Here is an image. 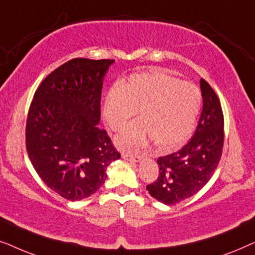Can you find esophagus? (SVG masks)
<instances>
[{"label": "esophagus", "instance_id": "obj_1", "mask_svg": "<svg viewBox=\"0 0 255 255\" xmlns=\"http://www.w3.org/2000/svg\"><path fill=\"white\" fill-rule=\"evenodd\" d=\"M122 158L127 159V160H130V161L138 162L139 160L141 159V155H139V154H128V153H123V154H122Z\"/></svg>", "mask_w": 255, "mask_h": 255}]
</instances>
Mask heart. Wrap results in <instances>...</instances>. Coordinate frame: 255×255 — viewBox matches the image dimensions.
<instances>
[{
  "label": "heart",
  "mask_w": 255,
  "mask_h": 255,
  "mask_svg": "<svg viewBox=\"0 0 255 255\" xmlns=\"http://www.w3.org/2000/svg\"><path fill=\"white\" fill-rule=\"evenodd\" d=\"M201 109V93L193 83L180 81L163 72L133 74L108 90L103 118L118 131L138 110L139 120L128 124L116 138L123 149H137L149 138L158 151L183 144L193 133Z\"/></svg>",
  "instance_id": "1"
}]
</instances>
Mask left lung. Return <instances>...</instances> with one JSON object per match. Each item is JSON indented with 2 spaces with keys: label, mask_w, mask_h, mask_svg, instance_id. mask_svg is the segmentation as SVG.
Segmentation results:
<instances>
[{
  "label": "left lung",
  "mask_w": 255,
  "mask_h": 255,
  "mask_svg": "<svg viewBox=\"0 0 255 255\" xmlns=\"http://www.w3.org/2000/svg\"><path fill=\"white\" fill-rule=\"evenodd\" d=\"M203 108L196 131L182 148L158 159L159 175L146 189L161 203L172 205L201 190L217 168L224 145V116L217 94L201 79Z\"/></svg>",
  "instance_id": "obj_1"
}]
</instances>
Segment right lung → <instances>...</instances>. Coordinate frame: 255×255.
Returning <instances> with one entry per match:
<instances>
[{
    "instance_id": "add662e5",
    "label": "right lung",
    "mask_w": 255,
    "mask_h": 255,
    "mask_svg": "<svg viewBox=\"0 0 255 255\" xmlns=\"http://www.w3.org/2000/svg\"><path fill=\"white\" fill-rule=\"evenodd\" d=\"M114 61L72 59L43 80L31 102L27 154L45 184L68 201L95 194L121 158L99 128L103 78Z\"/></svg>"
}]
</instances>
